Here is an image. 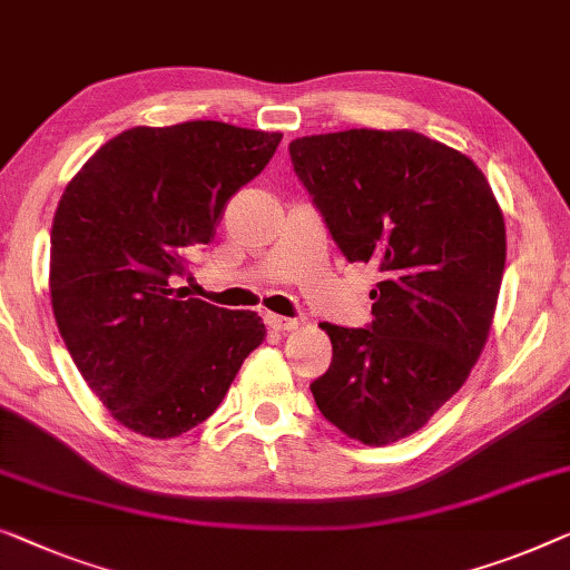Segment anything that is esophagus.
<instances>
[{"mask_svg":"<svg viewBox=\"0 0 570 570\" xmlns=\"http://www.w3.org/2000/svg\"><path fill=\"white\" fill-rule=\"evenodd\" d=\"M266 322H268V327L278 330V333H286V330L299 327V320L296 317H278V314H266Z\"/></svg>","mask_w":570,"mask_h":570,"instance_id":"1","label":"esophagus"}]
</instances>
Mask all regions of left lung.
<instances>
[{"mask_svg": "<svg viewBox=\"0 0 570 570\" xmlns=\"http://www.w3.org/2000/svg\"><path fill=\"white\" fill-rule=\"evenodd\" d=\"M288 156L337 250L381 276L371 325L320 322L333 361L312 396L347 438L396 443L479 361L504 274L502 209L471 158L412 130L309 135Z\"/></svg>", "mask_w": 570, "mask_h": 570, "instance_id": "1", "label": "left lung"}]
</instances>
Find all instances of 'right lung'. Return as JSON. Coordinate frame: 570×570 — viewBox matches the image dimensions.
<instances>
[{"mask_svg": "<svg viewBox=\"0 0 570 570\" xmlns=\"http://www.w3.org/2000/svg\"><path fill=\"white\" fill-rule=\"evenodd\" d=\"M278 142L282 132L215 120L132 127L66 186L50 230L58 333L132 432L166 440L197 428L266 335L256 312L215 307L178 282Z\"/></svg>", "mask_w": 570, "mask_h": 570, "instance_id": "1", "label": "right lung"}]
</instances>
